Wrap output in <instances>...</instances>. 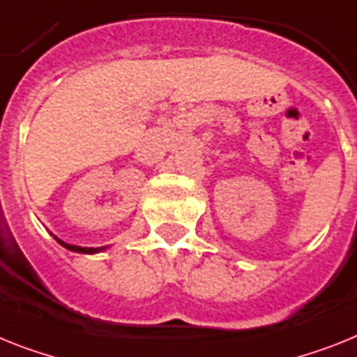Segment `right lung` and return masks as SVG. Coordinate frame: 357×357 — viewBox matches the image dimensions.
Masks as SVG:
<instances>
[{"label":"right lung","instance_id":"add662e5","mask_svg":"<svg viewBox=\"0 0 357 357\" xmlns=\"http://www.w3.org/2000/svg\"><path fill=\"white\" fill-rule=\"evenodd\" d=\"M56 241H58L59 245H63L65 248H68V250H74V252L94 254V252H100V250H103V248H86V247H77V245H68V243H65V241H61V239H58V238H56Z\"/></svg>","mask_w":357,"mask_h":357}]
</instances>
